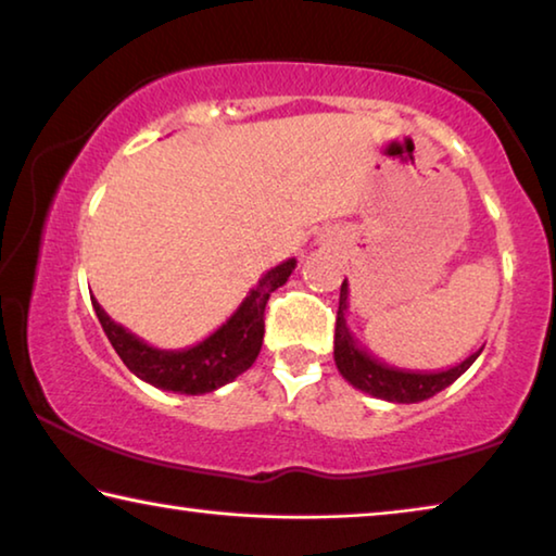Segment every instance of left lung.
<instances>
[{
	"label": "left lung",
	"instance_id": "8db88e82",
	"mask_svg": "<svg viewBox=\"0 0 556 556\" xmlns=\"http://www.w3.org/2000/svg\"><path fill=\"white\" fill-rule=\"evenodd\" d=\"M349 281L343 279L339 312H337V333H333V361H337L339 374L354 386L374 399L389 403H420L430 395L440 393L447 386L455 383L480 356L478 349L460 364H455L445 371H408V368H395L378 361L371 351L358 346V339L351 333L349 321Z\"/></svg>",
	"mask_w": 556,
	"mask_h": 556
}]
</instances>
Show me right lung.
I'll use <instances>...</instances> for the list:
<instances>
[{
	"mask_svg": "<svg viewBox=\"0 0 556 556\" xmlns=\"http://www.w3.org/2000/svg\"><path fill=\"white\" fill-rule=\"evenodd\" d=\"M294 267L296 260L292 257L262 275L257 287L250 289V294L242 299V304L237 306L230 319L190 349H155L138 339L126 326L113 321L93 296L91 304L111 346L116 349L130 374L161 391L202 395L235 381L254 364L264 339V306H267V299L275 289L287 285Z\"/></svg>",
	"mask_w": 556,
	"mask_h": 556,
	"instance_id": "right-lung-1",
	"label": "right lung"
}]
</instances>
